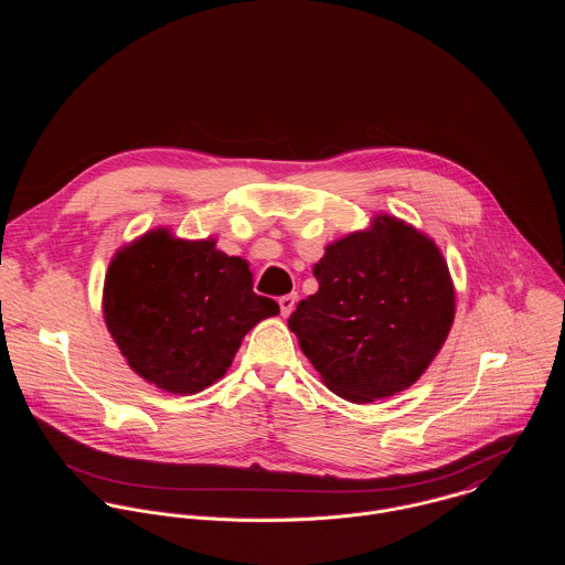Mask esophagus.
Segmentation results:
<instances>
[{
	"label": "esophagus",
	"instance_id": "obj_1",
	"mask_svg": "<svg viewBox=\"0 0 565 565\" xmlns=\"http://www.w3.org/2000/svg\"><path fill=\"white\" fill-rule=\"evenodd\" d=\"M295 303H297V295H295V292L279 297V308H281V315H284V317H288V315L295 310Z\"/></svg>",
	"mask_w": 565,
	"mask_h": 565
}]
</instances>
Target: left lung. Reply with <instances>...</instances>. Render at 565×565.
Listing matches in <instances>:
<instances>
[{"label": "left lung", "instance_id": "left-lung-1", "mask_svg": "<svg viewBox=\"0 0 565 565\" xmlns=\"http://www.w3.org/2000/svg\"><path fill=\"white\" fill-rule=\"evenodd\" d=\"M312 275L319 288L288 329L340 397L364 405L405 391L443 349L454 284L438 246L414 225L380 214L327 246Z\"/></svg>", "mask_w": 565, "mask_h": 565}]
</instances>
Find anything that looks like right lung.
I'll return each mask as SVG.
<instances>
[{
  "mask_svg": "<svg viewBox=\"0 0 565 565\" xmlns=\"http://www.w3.org/2000/svg\"><path fill=\"white\" fill-rule=\"evenodd\" d=\"M103 312L142 380L192 395L225 375L241 340L279 303L257 295L248 262L216 250L214 238L156 227L114 255Z\"/></svg>",
  "mask_w": 565,
  "mask_h": 565,
  "instance_id": "right-lung-1",
  "label": "right lung"
}]
</instances>
